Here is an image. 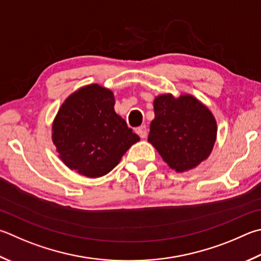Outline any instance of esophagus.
Segmentation results:
<instances>
[{
	"label": "esophagus",
	"mask_w": 261,
	"mask_h": 261,
	"mask_svg": "<svg viewBox=\"0 0 261 261\" xmlns=\"http://www.w3.org/2000/svg\"><path fill=\"white\" fill-rule=\"evenodd\" d=\"M137 134L139 135L140 138L145 139L146 137H147V127H146L145 125H141V126H139L138 129H137Z\"/></svg>",
	"instance_id": "obj_1"
}]
</instances>
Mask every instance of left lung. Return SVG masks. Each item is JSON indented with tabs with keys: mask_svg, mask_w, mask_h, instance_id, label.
Masks as SVG:
<instances>
[{
	"mask_svg": "<svg viewBox=\"0 0 261 261\" xmlns=\"http://www.w3.org/2000/svg\"><path fill=\"white\" fill-rule=\"evenodd\" d=\"M155 118L148 141L164 162L177 172L196 168L211 154L217 138V122L209 108L191 94L154 99Z\"/></svg>",
	"mask_w": 261,
	"mask_h": 261,
	"instance_id": "8db88e82",
	"label": "left lung"
}]
</instances>
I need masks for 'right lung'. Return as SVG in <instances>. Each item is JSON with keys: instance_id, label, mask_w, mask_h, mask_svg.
<instances>
[{"instance_id": "obj_1", "label": "right lung", "mask_w": 261, "mask_h": 261, "mask_svg": "<svg viewBox=\"0 0 261 261\" xmlns=\"http://www.w3.org/2000/svg\"><path fill=\"white\" fill-rule=\"evenodd\" d=\"M114 105L110 89L90 84L60 106L52 124V141L70 170L89 178L105 176L139 140Z\"/></svg>"}]
</instances>
